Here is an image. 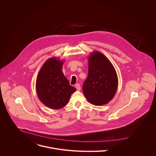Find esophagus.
Segmentation results:
<instances>
[{
    "mask_svg": "<svg viewBox=\"0 0 156 156\" xmlns=\"http://www.w3.org/2000/svg\"><path fill=\"white\" fill-rule=\"evenodd\" d=\"M75 87L76 88V90H77L78 91H80V89H81L80 84H78V83L76 84H75Z\"/></svg>",
    "mask_w": 156,
    "mask_h": 156,
    "instance_id": "esophagus-1",
    "label": "esophagus"
}]
</instances>
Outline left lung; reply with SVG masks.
<instances>
[{
    "label": "left lung",
    "instance_id": "8db88e82",
    "mask_svg": "<svg viewBox=\"0 0 156 156\" xmlns=\"http://www.w3.org/2000/svg\"><path fill=\"white\" fill-rule=\"evenodd\" d=\"M88 75L83 90L87 100L94 105H102L112 100L117 90L118 77L114 66L99 51L88 58Z\"/></svg>",
    "mask_w": 156,
    "mask_h": 156
}]
</instances>
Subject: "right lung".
Instances as JSON below:
<instances>
[{"label":"right lung","mask_w":156,"mask_h":156,"mask_svg":"<svg viewBox=\"0 0 156 156\" xmlns=\"http://www.w3.org/2000/svg\"><path fill=\"white\" fill-rule=\"evenodd\" d=\"M63 62L56 57L48 59L42 66L36 78V89L38 98L52 109L65 107L76 91L62 72Z\"/></svg>","instance_id":"obj_1"}]
</instances>
